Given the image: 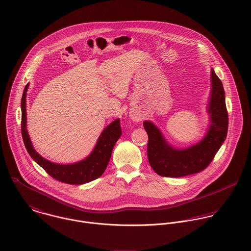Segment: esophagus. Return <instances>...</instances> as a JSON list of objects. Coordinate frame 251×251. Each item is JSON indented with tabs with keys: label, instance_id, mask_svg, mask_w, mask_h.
<instances>
[{
	"label": "esophagus",
	"instance_id": "1",
	"mask_svg": "<svg viewBox=\"0 0 251 251\" xmlns=\"http://www.w3.org/2000/svg\"><path fill=\"white\" fill-rule=\"evenodd\" d=\"M131 119H132L134 122H140V121H142L141 116H139V115L136 114V113L131 114Z\"/></svg>",
	"mask_w": 251,
	"mask_h": 251
}]
</instances>
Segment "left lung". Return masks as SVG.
<instances>
[{
  "mask_svg": "<svg viewBox=\"0 0 251 251\" xmlns=\"http://www.w3.org/2000/svg\"><path fill=\"white\" fill-rule=\"evenodd\" d=\"M212 96L208 111L212 124L205 138L194 146L176 150L166 143L158 128L144 122L148 133V159L153 171L163 177L179 178L199 173L213 161L228 131V112L221 80L212 69Z\"/></svg>",
  "mask_w": 251,
  "mask_h": 251,
  "instance_id": "left-lung-1",
  "label": "left lung"
}]
</instances>
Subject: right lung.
I'll return each instance as SVG.
<instances>
[{
  "instance_id": "1",
  "label": "right lung",
  "mask_w": 251,
  "mask_h": 251,
  "mask_svg": "<svg viewBox=\"0 0 251 251\" xmlns=\"http://www.w3.org/2000/svg\"><path fill=\"white\" fill-rule=\"evenodd\" d=\"M29 84L25 86L21 100V132L25 147L31 157L53 179L69 184H82L100 178L107 167L113 148L122 135L120 119L111 123L102 131L93 152L84 160L68 164H56L40 156L36 151L26 128V94Z\"/></svg>"
}]
</instances>
